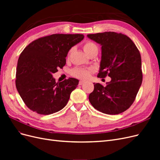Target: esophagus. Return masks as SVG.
Wrapping results in <instances>:
<instances>
[{"mask_svg": "<svg viewBox=\"0 0 160 160\" xmlns=\"http://www.w3.org/2000/svg\"><path fill=\"white\" fill-rule=\"evenodd\" d=\"M85 83V81H80L79 82V85H83Z\"/></svg>", "mask_w": 160, "mask_h": 160, "instance_id": "34e87169", "label": "esophagus"}]
</instances>
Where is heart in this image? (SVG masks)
I'll use <instances>...</instances> for the list:
<instances>
[{"instance_id":"b5f03b06","label":"heart","mask_w":160,"mask_h":160,"mask_svg":"<svg viewBox=\"0 0 160 160\" xmlns=\"http://www.w3.org/2000/svg\"><path fill=\"white\" fill-rule=\"evenodd\" d=\"M83 49L84 51L86 52L87 55L90 56L91 55L96 53L98 55L99 51L98 46L93 41H85L83 45ZM73 51V48H71L67 52V57L69 58L71 54L72 51ZM94 71V69L90 67V68H75L71 71V74L72 76H73L77 78L87 79H88L91 75L92 72Z\"/></svg>"}]
</instances>
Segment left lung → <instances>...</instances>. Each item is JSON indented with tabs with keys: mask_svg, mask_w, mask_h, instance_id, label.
Wrapping results in <instances>:
<instances>
[{
	"mask_svg": "<svg viewBox=\"0 0 160 160\" xmlns=\"http://www.w3.org/2000/svg\"><path fill=\"white\" fill-rule=\"evenodd\" d=\"M88 37L101 45V61L98 77H111L103 87L93 83L89 95L93 107L103 113L116 115L133 104L142 83L140 52L131 40L122 33L104 32L89 34Z\"/></svg>",
	"mask_w": 160,
	"mask_h": 160,
	"instance_id": "obj_1",
	"label": "left lung"
}]
</instances>
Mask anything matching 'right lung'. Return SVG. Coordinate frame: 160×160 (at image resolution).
I'll return each mask as SVG.
<instances>
[{"label": "right lung", "mask_w": 160, "mask_h": 160, "mask_svg": "<svg viewBox=\"0 0 160 160\" xmlns=\"http://www.w3.org/2000/svg\"><path fill=\"white\" fill-rule=\"evenodd\" d=\"M81 34H53L27 45L18 58L16 88L27 107L41 115H49L67 105L79 80L69 78L56 83L52 74L66 64L71 48L83 39Z\"/></svg>", "instance_id": "right-lung-1"}]
</instances>
